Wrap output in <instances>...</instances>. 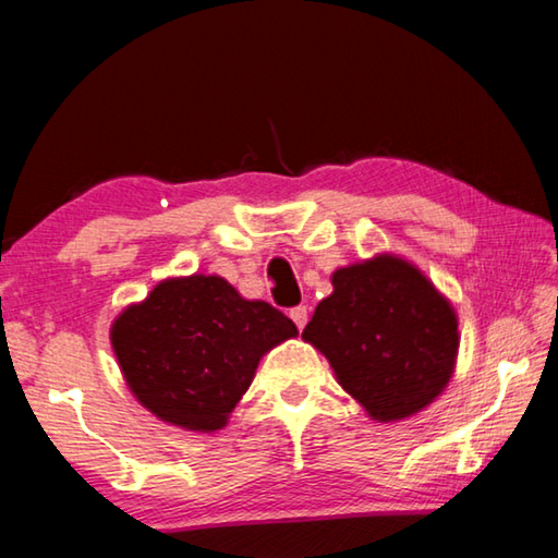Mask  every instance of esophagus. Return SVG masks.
I'll list each match as a JSON object with an SVG mask.
<instances>
[{
    "label": "esophagus",
    "instance_id": "obj_1",
    "mask_svg": "<svg viewBox=\"0 0 558 558\" xmlns=\"http://www.w3.org/2000/svg\"><path fill=\"white\" fill-rule=\"evenodd\" d=\"M290 319L298 325V329L305 327V325H307V307H305V305L292 307V310H290Z\"/></svg>",
    "mask_w": 558,
    "mask_h": 558
}]
</instances>
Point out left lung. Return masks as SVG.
Instances as JSON below:
<instances>
[{"label": "left lung", "instance_id": "1", "mask_svg": "<svg viewBox=\"0 0 558 558\" xmlns=\"http://www.w3.org/2000/svg\"><path fill=\"white\" fill-rule=\"evenodd\" d=\"M302 339L327 356L369 418H411L446 389L460 347L450 300L405 258L379 253L332 272Z\"/></svg>", "mask_w": 558, "mask_h": 558}]
</instances>
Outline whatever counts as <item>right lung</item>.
<instances>
[{"label":"right lung","instance_id":"right-lung-1","mask_svg":"<svg viewBox=\"0 0 558 558\" xmlns=\"http://www.w3.org/2000/svg\"><path fill=\"white\" fill-rule=\"evenodd\" d=\"M298 327L268 302L245 300L229 280L167 278L110 327L132 396L159 421L214 433L248 391L258 362Z\"/></svg>","mask_w":558,"mask_h":558}]
</instances>
